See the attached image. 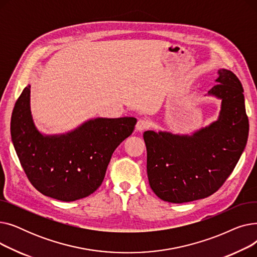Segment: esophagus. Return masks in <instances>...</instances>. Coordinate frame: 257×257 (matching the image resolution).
<instances>
[{"mask_svg":"<svg viewBox=\"0 0 257 257\" xmlns=\"http://www.w3.org/2000/svg\"><path fill=\"white\" fill-rule=\"evenodd\" d=\"M148 127H149V123H148L147 120H145V119H140V120L138 121V123H137L136 130L142 132V131H144L145 129H147Z\"/></svg>","mask_w":257,"mask_h":257,"instance_id":"1","label":"esophagus"}]
</instances>
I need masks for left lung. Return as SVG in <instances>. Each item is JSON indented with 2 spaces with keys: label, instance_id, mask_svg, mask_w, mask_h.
Instances as JSON below:
<instances>
[{
  "label": "left lung",
  "instance_id": "8db88e82",
  "mask_svg": "<svg viewBox=\"0 0 257 257\" xmlns=\"http://www.w3.org/2000/svg\"><path fill=\"white\" fill-rule=\"evenodd\" d=\"M207 96L220 99L218 119L188 134L148 130L147 173L155 195L171 203L206 198L217 192L235 168L249 134L244 89L222 69Z\"/></svg>",
  "mask_w": 257,
  "mask_h": 257
}]
</instances>
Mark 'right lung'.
<instances>
[{
  "mask_svg": "<svg viewBox=\"0 0 257 257\" xmlns=\"http://www.w3.org/2000/svg\"><path fill=\"white\" fill-rule=\"evenodd\" d=\"M30 85L13 108L10 131L20 163L38 192L71 202L85 198L102 184L117 146L130 137L136 117H96L62 134H43L30 107Z\"/></svg>",
  "mask_w": 257,
  "mask_h": 257,
  "instance_id": "right-lung-1",
  "label": "right lung"
}]
</instances>
